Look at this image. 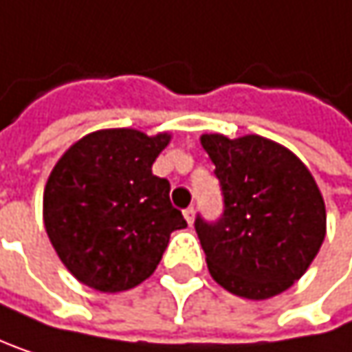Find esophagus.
Here are the masks:
<instances>
[{
	"label": "esophagus",
	"instance_id": "obj_1",
	"mask_svg": "<svg viewBox=\"0 0 352 352\" xmlns=\"http://www.w3.org/2000/svg\"><path fill=\"white\" fill-rule=\"evenodd\" d=\"M184 217H186L188 226H192V221H195V207H188V209H184Z\"/></svg>",
	"mask_w": 352,
	"mask_h": 352
}]
</instances>
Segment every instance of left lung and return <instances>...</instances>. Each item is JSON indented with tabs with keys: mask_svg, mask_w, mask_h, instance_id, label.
<instances>
[{
	"mask_svg": "<svg viewBox=\"0 0 352 352\" xmlns=\"http://www.w3.org/2000/svg\"><path fill=\"white\" fill-rule=\"evenodd\" d=\"M223 190V217L195 221L209 272L244 299L287 291L314 263L326 238L324 197L307 166L261 135H201Z\"/></svg>",
	"mask_w": 352,
	"mask_h": 352,
	"instance_id": "8db88e82",
	"label": "left lung"
}]
</instances>
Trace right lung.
Wrapping results in <instances>:
<instances>
[{
    "mask_svg": "<svg viewBox=\"0 0 352 352\" xmlns=\"http://www.w3.org/2000/svg\"><path fill=\"white\" fill-rule=\"evenodd\" d=\"M170 133L100 129L55 164L43 195L47 236L65 268L102 293L153 274L170 234L186 221L170 203V182L151 172Z\"/></svg>",
    "mask_w": 352,
    "mask_h": 352,
    "instance_id": "add662e5",
    "label": "right lung"
}]
</instances>
